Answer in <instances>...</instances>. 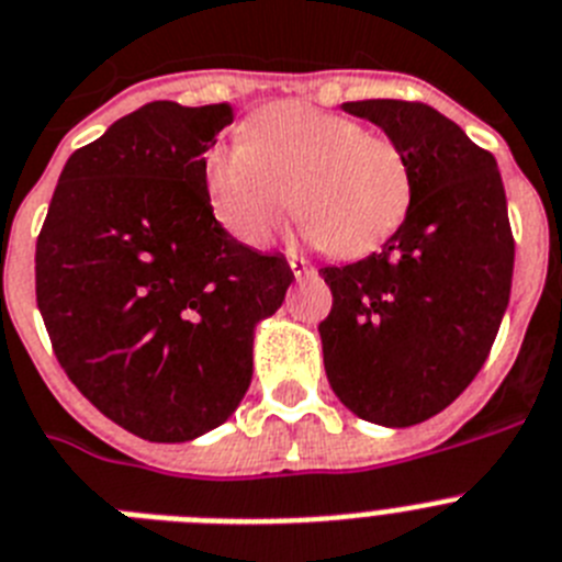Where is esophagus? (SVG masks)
Segmentation results:
<instances>
[{
	"instance_id": "1",
	"label": "esophagus",
	"mask_w": 562,
	"mask_h": 562,
	"mask_svg": "<svg viewBox=\"0 0 562 562\" xmlns=\"http://www.w3.org/2000/svg\"><path fill=\"white\" fill-rule=\"evenodd\" d=\"M286 261H290V270H292V276H295V278H301V276H310V272H313V263H310V261H304V258H299V256H290V258H286Z\"/></svg>"
}]
</instances>
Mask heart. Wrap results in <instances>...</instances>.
<instances>
[{"mask_svg": "<svg viewBox=\"0 0 562 562\" xmlns=\"http://www.w3.org/2000/svg\"><path fill=\"white\" fill-rule=\"evenodd\" d=\"M204 184L218 224L247 247L270 241L292 204L304 233L340 258L386 241L412 204L409 165L392 138L299 102L258 110L244 144L213 147Z\"/></svg>", "mask_w": 562, "mask_h": 562, "instance_id": "heart-1", "label": "heart"}]
</instances>
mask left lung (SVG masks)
I'll use <instances>...</instances> for the list:
<instances>
[{
    "label": "left lung",
    "instance_id": "1",
    "mask_svg": "<svg viewBox=\"0 0 562 562\" xmlns=\"http://www.w3.org/2000/svg\"><path fill=\"white\" fill-rule=\"evenodd\" d=\"M344 110L404 153L412 204L381 252L324 267L329 386L352 415L404 429L443 412L486 363L509 306L515 241L492 153L429 104L367 99Z\"/></svg>",
    "mask_w": 562,
    "mask_h": 562
}]
</instances>
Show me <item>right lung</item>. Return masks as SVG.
Segmentation results:
<instances>
[{
	"label": "right lung",
	"instance_id": "1",
	"mask_svg": "<svg viewBox=\"0 0 562 562\" xmlns=\"http://www.w3.org/2000/svg\"><path fill=\"white\" fill-rule=\"evenodd\" d=\"M233 108L150 102L67 158L36 241V304L67 378L153 443L222 426L252 381L256 324L295 281L215 222L204 153Z\"/></svg>",
	"mask_w": 562,
	"mask_h": 562
}]
</instances>
